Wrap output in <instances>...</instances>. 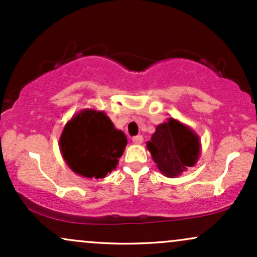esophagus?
I'll return each mask as SVG.
<instances>
[{"instance_id":"34e87169","label":"esophagus","mask_w":257,"mask_h":257,"mask_svg":"<svg viewBox=\"0 0 257 257\" xmlns=\"http://www.w3.org/2000/svg\"><path fill=\"white\" fill-rule=\"evenodd\" d=\"M144 141V138L141 137V135H137V137L133 138V143L137 144V145H140V144H143Z\"/></svg>"}]
</instances>
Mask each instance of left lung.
I'll list each match as a JSON object with an SVG mask.
<instances>
[{"mask_svg": "<svg viewBox=\"0 0 257 257\" xmlns=\"http://www.w3.org/2000/svg\"><path fill=\"white\" fill-rule=\"evenodd\" d=\"M146 145L159 172L167 178H178L187 168L196 166L200 156L198 135L175 118L156 126Z\"/></svg>", "mask_w": 257, "mask_h": 257, "instance_id": "obj_1", "label": "left lung"}]
</instances>
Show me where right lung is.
<instances>
[{"label":"right lung","mask_w":257,"mask_h":257,"mask_svg":"<svg viewBox=\"0 0 257 257\" xmlns=\"http://www.w3.org/2000/svg\"><path fill=\"white\" fill-rule=\"evenodd\" d=\"M128 143L104 111L84 108L66 123L59 146L67 167L77 175L102 179L114 170Z\"/></svg>","instance_id":"add662e5"}]
</instances>
